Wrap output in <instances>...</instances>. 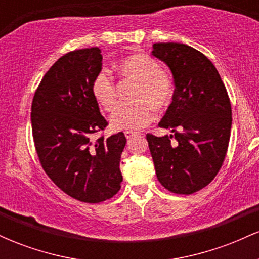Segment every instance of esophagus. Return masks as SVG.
<instances>
[{
	"mask_svg": "<svg viewBox=\"0 0 259 259\" xmlns=\"http://www.w3.org/2000/svg\"><path fill=\"white\" fill-rule=\"evenodd\" d=\"M124 134H125V138H126L127 140H130L132 138H134V136L139 135L138 132H130V130H127V132H125Z\"/></svg>",
	"mask_w": 259,
	"mask_h": 259,
	"instance_id": "34e87169",
	"label": "esophagus"
}]
</instances>
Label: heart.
Listing matches in <instances>:
<instances>
[{
	"instance_id": "1",
	"label": "heart",
	"mask_w": 259,
	"mask_h": 259,
	"mask_svg": "<svg viewBox=\"0 0 259 259\" xmlns=\"http://www.w3.org/2000/svg\"><path fill=\"white\" fill-rule=\"evenodd\" d=\"M115 69L123 78L136 82L133 95L136 102L115 109L111 117V125L114 130L141 129L153 120L154 109L163 111L173 101V79L160 70L158 62L146 53H133L121 58L115 64ZM91 92L106 112H111L115 107V85L108 70L102 69L95 75Z\"/></svg>"
}]
</instances>
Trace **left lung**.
I'll return each mask as SVG.
<instances>
[{"instance_id":"obj_1","label":"left lung","mask_w":259,"mask_h":259,"mask_svg":"<svg viewBox=\"0 0 259 259\" xmlns=\"http://www.w3.org/2000/svg\"><path fill=\"white\" fill-rule=\"evenodd\" d=\"M152 55L168 65L175 84L173 102L158 124L174 135L146 136L157 178L170 192L194 194L214 179L224 162L230 100L218 70L194 47L158 42Z\"/></svg>"}]
</instances>
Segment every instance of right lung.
<instances>
[{"label": "right lung", "mask_w": 259, "mask_h": 259, "mask_svg": "<svg viewBox=\"0 0 259 259\" xmlns=\"http://www.w3.org/2000/svg\"><path fill=\"white\" fill-rule=\"evenodd\" d=\"M101 69L99 47L62 56L45 74L31 105L32 138L44 170L62 191L88 203L113 197L123 181L124 134L91 140L108 124L91 92Z\"/></svg>", "instance_id": "add662e5"}]
</instances>
